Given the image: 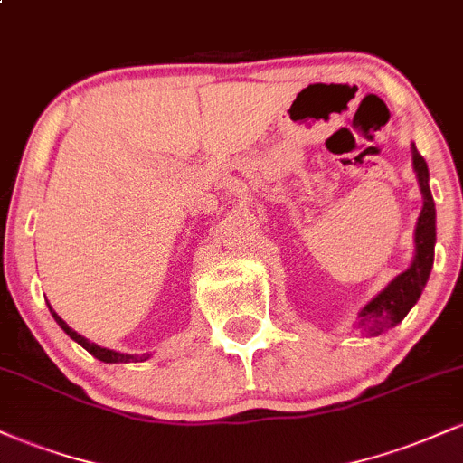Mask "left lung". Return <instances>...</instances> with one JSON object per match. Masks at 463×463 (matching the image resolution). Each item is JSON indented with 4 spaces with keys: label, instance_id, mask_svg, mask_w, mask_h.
<instances>
[{
    "label": "left lung",
    "instance_id": "obj_1",
    "mask_svg": "<svg viewBox=\"0 0 463 463\" xmlns=\"http://www.w3.org/2000/svg\"><path fill=\"white\" fill-rule=\"evenodd\" d=\"M411 163L413 172H416L420 194H422V211L416 222V231H413V261L405 272H401L396 279L387 283L385 289L372 298L364 309L359 311L354 328L361 333L376 337V335L385 333L387 328H394L396 324L405 320V316L411 311L420 296H422L424 285H427L429 274L433 268V254H435V202L429 189V167L427 161L420 156L416 146L411 143Z\"/></svg>",
    "mask_w": 463,
    "mask_h": 463
}]
</instances>
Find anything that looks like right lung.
I'll return each instance as SVG.
<instances>
[{
    "mask_svg": "<svg viewBox=\"0 0 463 463\" xmlns=\"http://www.w3.org/2000/svg\"><path fill=\"white\" fill-rule=\"evenodd\" d=\"M47 307H50V302H47ZM50 313H52V316H54V320H56L58 326H61L62 331H65V333L69 335V337L73 339V342H78L80 346L87 350V353H91L95 359L104 361V364H130V361H132V364H137V361H146V359L152 357L150 353H146V354H126V353H117V350L98 346V344L89 342L87 337H82V335L73 331V328H69V324H67L65 320H62V317L58 316V313H56L54 309H52V307H50Z\"/></svg>",
    "mask_w": 463,
    "mask_h": 463,
    "instance_id": "add662e5",
    "label": "right lung"
}]
</instances>
